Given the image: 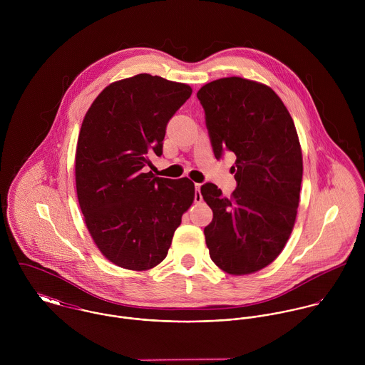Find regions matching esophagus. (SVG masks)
<instances>
[{
	"mask_svg": "<svg viewBox=\"0 0 365 365\" xmlns=\"http://www.w3.org/2000/svg\"><path fill=\"white\" fill-rule=\"evenodd\" d=\"M202 195H201V184H195V202H201Z\"/></svg>",
	"mask_w": 365,
	"mask_h": 365,
	"instance_id": "esophagus-1",
	"label": "esophagus"
}]
</instances>
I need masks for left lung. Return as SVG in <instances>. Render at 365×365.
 <instances>
[{
    "label": "left lung",
    "mask_w": 365,
    "mask_h": 365,
    "mask_svg": "<svg viewBox=\"0 0 365 365\" xmlns=\"http://www.w3.org/2000/svg\"><path fill=\"white\" fill-rule=\"evenodd\" d=\"M197 97L213 155L236 158L230 198L212 182L201 187L213 212L209 256L229 274L256 272L282 252L297 217L304 165L294 120L269 87L240 77L208 83Z\"/></svg>",
    "instance_id": "left-lung-1"
}]
</instances>
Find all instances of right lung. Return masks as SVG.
Returning a JSON list of instances; mask_svg holds the SVG:
<instances>
[{
  "label": "right lung",
  "mask_w": 365,
  "mask_h": 365,
  "mask_svg": "<svg viewBox=\"0 0 365 365\" xmlns=\"http://www.w3.org/2000/svg\"><path fill=\"white\" fill-rule=\"evenodd\" d=\"M192 94L187 84L138 74L109 84L87 110L76 150V187L100 252L128 269L165 259L181 216L195 198L187 177H156L165 128Z\"/></svg>",
  "instance_id": "1"
}]
</instances>
